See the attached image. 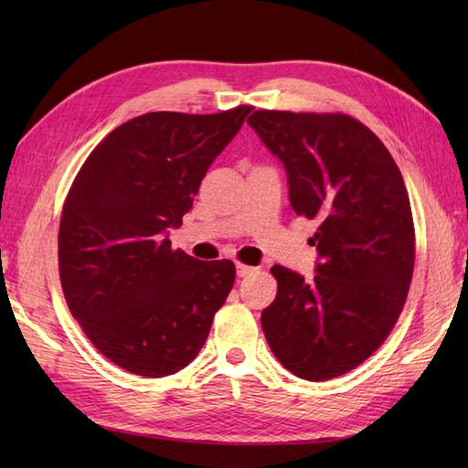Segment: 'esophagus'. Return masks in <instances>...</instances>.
Returning <instances> with one entry per match:
<instances>
[{
	"mask_svg": "<svg viewBox=\"0 0 468 468\" xmlns=\"http://www.w3.org/2000/svg\"><path fill=\"white\" fill-rule=\"evenodd\" d=\"M253 271H256V269L250 267V265L236 263V275H238V277H248V275H251Z\"/></svg>",
	"mask_w": 468,
	"mask_h": 468,
	"instance_id": "1",
	"label": "esophagus"
}]
</instances>
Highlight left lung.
<instances>
[{
  "mask_svg": "<svg viewBox=\"0 0 468 468\" xmlns=\"http://www.w3.org/2000/svg\"><path fill=\"white\" fill-rule=\"evenodd\" d=\"M287 172L296 215L318 222L314 279L273 265L261 328L279 363L306 380L356 369L399 320L414 273V222L399 165L347 115L256 111L248 119Z\"/></svg>",
  "mask_w": 468,
  "mask_h": 468,
  "instance_id": "8db88e82",
  "label": "left lung"
}]
</instances>
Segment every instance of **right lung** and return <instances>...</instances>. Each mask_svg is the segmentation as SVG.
Wrapping results in <instances>:
<instances>
[{
    "label": "right lung",
    "instance_id": "1",
    "mask_svg": "<svg viewBox=\"0 0 468 468\" xmlns=\"http://www.w3.org/2000/svg\"><path fill=\"white\" fill-rule=\"evenodd\" d=\"M250 112L134 117L99 143L72 183L58 232L66 303L126 371L160 378L187 367L234 285L230 260H195L167 236Z\"/></svg>",
    "mask_w": 468,
    "mask_h": 468
}]
</instances>
